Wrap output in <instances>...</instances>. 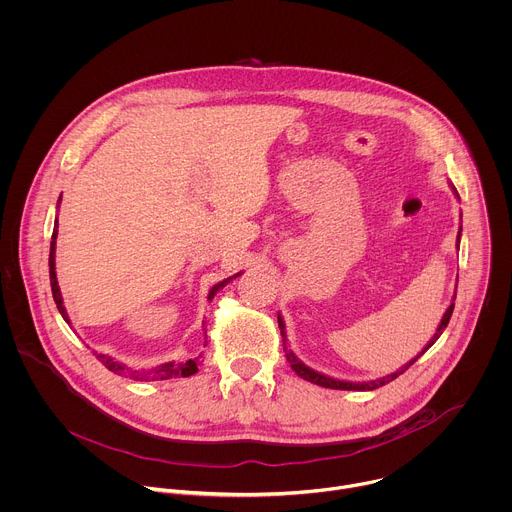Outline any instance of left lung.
Returning a JSON list of instances; mask_svg holds the SVG:
<instances>
[{
    "label": "left lung",
    "instance_id": "obj_1",
    "mask_svg": "<svg viewBox=\"0 0 512 512\" xmlns=\"http://www.w3.org/2000/svg\"><path fill=\"white\" fill-rule=\"evenodd\" d=\"M453 191L457 193V189L453 187ZM457 197H459V193H457ZM461 219H463V213H461ZM461 231H463V227H459V233H457V249H459V243H461ZM457 297V295H455ZM455 297H453V303L449 305V309L445 311V315H443V319H441V323H439V327H437V333L433 335V339L427 343V347L413 359V361H409L405 367H401V369H397L395 373H391V375H387V377H381V379H377V381H367V383H349V381H337V379H333V377H327V375H323V373H317V371H313V369H309L305 363H301L297 357H295V353L291 351V349H287V333H285V323H283V319H281V315L277 317V321H279V329H281V337H283V347H285V357H287V361L291 363V369L301 377V379H305V381H309V383H315V385H319V387H325V389H341V391H373V389H379V387H383V385H387V383H391V381H395L399 375H403L429 347H433L435 345V341L443 335V331L447 329V325H449V321H451V315H453V309H455Z\"/></svg>",
    "mask_w": 512,
    "mask_h": 512
}]
</instances>
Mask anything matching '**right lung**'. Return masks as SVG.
<instances>
[{"label": "right lung", "instance_id": "1", "mask_svg": "<svg viewBox=\"0 0 512 512\" xmlns=\"http://www.w3.org/2000/svg\"><path fill=\"white\" fill-rule=\"evenodd\" d=\"M59 203H61V197H59V201H57V207H59ZM55 239H57V219H55V225H53V235H51V245H49V283H51L53 301H55V305H57L61 317L69 323V317H67V313H65L63 299H61V291H59V285H57V277H55ZM239 275H241V273H237L235 277H239ZM235 277H229V279H225V281L213 285L211 291H209V295H207V299L211 301V299L217 295V291L223 289V287H225L231 279H235ZM205 339H207V331H205ZM95 357H97L111 373H117V375H131V377L137 379V381H165V379H175V377H191V375L197 373V367H199V363H201V359H203V355H199V357L189 359V361H185V363H163V365H159V367H155V369H149V371H131L127 365L117 363V361L111 359L109 355L95 353Z\"/></svg>", "mask_w": 512, "mask_h": 512}]
</instances>
